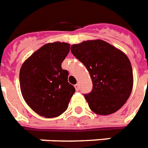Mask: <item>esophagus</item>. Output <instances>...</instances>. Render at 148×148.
Masks as SVG:
<instances>
[{
    "label": "esophagus",
    "mask_w": 148,
    "mask_h": 148,
    "mask_svg": "<svg viewBox=\"0 0 148 148\" xmlns=\"http://www.w3.org/2000/svg\"><path fill=\"white\" fill-rule=\"evenodd\" d=\"M74 86H75V90H76V91L79 90V84H75V85Z\"/></svg>",
    "instance_id": "34e87169"
}]
</instances>
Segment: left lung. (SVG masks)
<instances>
[{
  "instance_id": "8db88e82",
  "label": "left lung",
  "mask_w": 148,
  "mask_h": 148,
  "mask_svg": "<svg viewBox=\"0 0 148 148\" xmlns=\"http://www.w3.org/2000/svg\"><path fill=\"white\" fill-rule=\"evenodd\" d=\"M71 52L88 69L92 89L85 94L91 110L107 115L127 101L133 87V72L124 53L101 40L71 46Z\"/></svg>"
}]
</instances>
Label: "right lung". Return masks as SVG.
Listing matches in <instances>:
<instances>
[{
	"instance_id": "add662e5",
	"label": "right lung",
	"mask_w": 148,
	"mask_h": 148,
	"mask_svg": "<svg viewBox=\"0 0 148 148\" xmlns=\"http://www.w3.org/2000/svg\"><path fill=\"white\" fill-rule=\"evenodd\" d=\"M69 48L66 42L47 43L21 66L20 86L23 99L34 112L45 118L63 113L75 92L68 82L69 72L62 68Z\"/></svg>"
}]
</instances>
